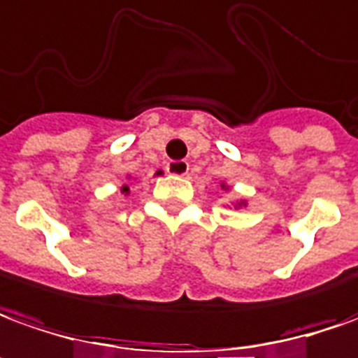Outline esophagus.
Returning <instances> with one entry per match:
<instances>
[{
  "label": "esophagus",
  "instance_id": "1",
  "mask_svg": "<svg viewBox=\"0 0 358 358\" xmlns=\"http://www.w3.org/2000/svg\"><path fill=\"white\" fill-rule=\"evenodd\" d=\"M165 169H167V173L183 177V175H187V171H189V164L183 162V159H173V162H167Z\"/></svg>",
  "mask_w": 358,
  "mask_h": 358
}]
</instances>
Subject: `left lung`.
Segmentation results:
<instances>
[{"mask_svg": "<svg viewBox=\"0 0 358 358\" xmlns=\"http://www.w3.org/2000/svg\"><path fill=\"white\" fill-rule=\"evenodd\" d=\"M222 187H224V185H222ZM241 204H243V203H240V206H241Z\"/></svg>", "mask_w": 358, "mask_h": 358, "instance_id": "8db88e82", "label": "left lung"}]
</instances>
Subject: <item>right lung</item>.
<instances>
[{"mask_svg":"<svg viewBox=\"0 0 358 358\" xmlns=\"http://www.w3.org/2000/svg\"><path fill=\"white\" fill-rule=\"evenodd\" d=\"M122 193H128V187H127V185L122 187Z\"/></svg>","mask_w":358,"mask_h":358,"instance_id":"1","label":"right lung"}]
</instances>
